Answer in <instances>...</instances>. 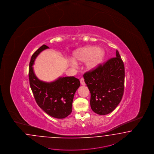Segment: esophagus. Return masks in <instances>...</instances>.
I'll use <instances>...</instances> for the list:
<instances>
[{"label": "esophagus", "instance_id": "esophagus-1", "mask_svg": "<svg viewBox=\"0 0 154 154\" xmlns=\"http://www.w3.org/2000/svg\"><path fill=\"white\" fill-rule=\"evenodd\" d=\"M80 84L82 85H85V79L83 78H82L80 80Z\"/></svg>", "mask_w": 154, "mask_h": 154}]
</instances>
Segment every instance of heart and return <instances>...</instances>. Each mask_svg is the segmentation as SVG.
<instances>
[{
	"label": "heart",
	"instance_id": "obj_1",
	"mask_svg": "<svg viewBox=\"0 0 154 154\" xmlns=\"http://www.w3.org/2000/svg\"><path fill=\"white\" fill-rule=\"evenodd\" d=\"M104 51L96 46H87L75 51L73 59L75 62H85V67L88 71L96 69L102 63L104 58ZM72 64L75 65L72 60Z\"/></svg>",
	"mask_w": 154,
	"mask_h": 154
}]
</instances>
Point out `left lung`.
Wrapping results in <instances>:
<instances>
[{
  "label": "left lung",
  "instance_id": "1",
  "mask_svg": "<svg viewBox=\"0 0 154 154\" xmlns=\"http://www.w3.org/2000/svg\"><path fill=\"white\" fill-rule=\"evenodd\" d=\"M91 93L90 105L94 113L109 114L119 104L124 92L125 67L119 51L116 57L83 75Z\"/></svg>",
  "mask_w": 154,
  "mask_h": 154
}]
</instances>
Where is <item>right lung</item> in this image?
I'll return each instance as SVG.
<instances>
[{
	"mask_svg": "<svg viewBox=\"0 0 154 154\" xmlns=\"http://www.w3.org/2000/svg\"><path fill=\"white\" fill-rule=\"evenodd\" d=\"M49 47L43 45L32 55L29 63L30 86L37 104L47 114L56 119H65L72 112L75 93L79 87V80L74 76L60 77L54 82L46 83L35 75L33 65L35 58Z\"/></svg>",
	"mask_w": 154,
	"mask_h": 154,
	"instance_id": "add662e5",
	"label": "right lung"
}]
</instances>
